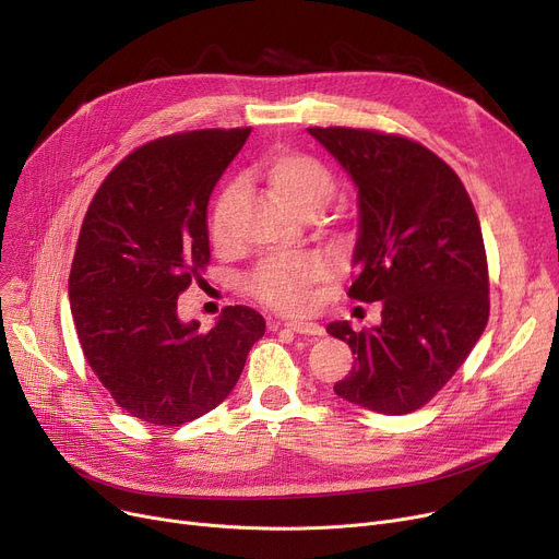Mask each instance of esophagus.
Here are the masks:
<instances>
[{
	"label": "esophagus",
	"instance_id": "esophagus-1",
	"mask_svg": "<svg viewBox=\"0 0 559 559\" xmlns=\"http://www.w3.org/2000/svg\"><path fill=\"white\" fill-rule=\"evenodd\" d=\"M285 329L295 331L299 335H308V337L324 335V329H321L319 324H312V321H289V324H285Z\"/></svg>",
	"mask_w": 559,
	"mask_h": 559
}]
</instances>
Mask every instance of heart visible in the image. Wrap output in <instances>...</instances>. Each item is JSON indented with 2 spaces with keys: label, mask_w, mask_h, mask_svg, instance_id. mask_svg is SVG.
<instances>
[{
  "label": "heart",
  "mask_w": 559,
  "mask_h": 559,
  "mask_svg": "<svg viewBox=\"0 0 559 559\" xmlns=\"http://www.w3.org/2000/svg\"><path fill=\"white\" fill-rule=\"evenodd\" d=\"M260 176L292 209L308 215L333 199L337 183L333 171L319 158L301 152L278 150L262 158ZM240 194V183H228L211 215V240L217 249H230L233 203ZM331 274L329 260L314 253L272 255L262 260L247 278V292L267 308L285 314L308 310L312 301V287Z\"/></svg>",
  "instance_id": "b5f03b06"
}]
</instances>
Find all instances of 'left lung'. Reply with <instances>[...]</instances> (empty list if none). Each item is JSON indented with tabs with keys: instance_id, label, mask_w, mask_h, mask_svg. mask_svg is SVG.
Returning <instances> with one entry per match:
<instances>
[{
	"instance_id": "obj_1",
	"label": "left lung",
	"mask_w": 559,
	"mask_h": 559,
	"mask_svg": "<svg viewBox=\"0 0 559 559\" xmlns=\"http://www.w3.org/2000/svg\"><path fill=\"white\" fill-rule=\"evenodd\" d=\"M308 131L358 186V272L346 295L383 304L380 326L326 329L358 356L333 390L376 413H415L453 378L489 319L487 253L472 197L455 169L413 138Z\"/></svg>"
}]
</instances>
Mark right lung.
<instances>
[{
  "mask_svg": "<svg viewBox=\"0 0 559 559\" xmlns=\"http://www.w3.org/2000/svg\"><path fill=\"white\" fill-rule=\"evenodd\" d=\"M251 127L144 142L117 163L81 224L70 306L87 365L112 401L154 426H181L238 383L264 319L224 308L215 329L181 324L176 299L211 262L205 205Z\"/></svg>",
  "mask_w": 559,
  "mask_h": 559,
  "instance_id": "1",
  "label": "right lung"
}]
</instances>
